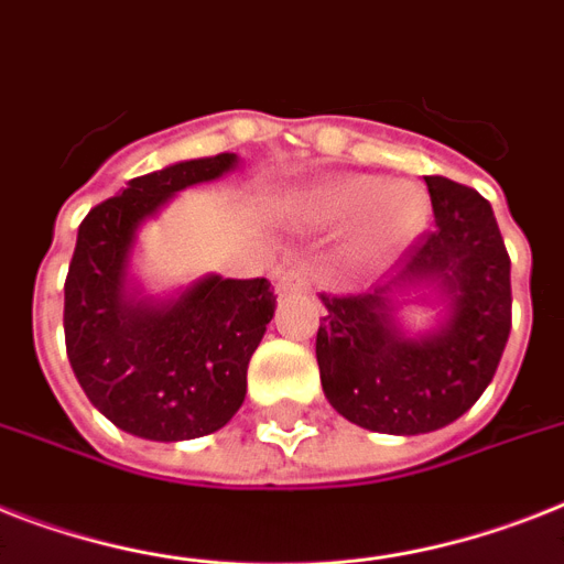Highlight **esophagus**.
Here are the masks:
<instances>
[{"instance_id": "obj_1", "label": "esophagus", "mask_w": 564, "mask_h": 564, "mask_svg": "<svg viewBox=\"0 0 564 564\" xmlns=\"http://www.w3.org/2000/svg\"><path fill=\"white\" fill-rule=\"evenodd\" d=\"M310 290V272L297 263H283L278 269V292H304Z\"/></svg>"}]
</instances>
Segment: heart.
<instances>
[{"instance_id":"heart-1","label":"heart","mask_w":564,"mask_h":564,"mask_svg":"<svg viewBox=\"0 0 564 564\" xmlns=\"http://www.w3.org/2000/svg\"><path fill=\"white\" fill-rule=\"evenodd\" d=\"M318 223H354V249L379 254L423 228L429 199L414 182H386L379 176H336L310 199Z\"/></svg>"}]
</instances>
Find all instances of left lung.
Returning a JSON list of instances; mask_svg holds the SVG:
<instances>
[{"instance_id":"obj_1","label":"left lung","mask_w":564,"mask_h":564,"mask_svg":"<svg viewBox=\"0 0 564 564\" xmlns=\"http://www.w3.org/2000/svg\"><path fill=\"white\" fill-rule=\"evenodd\" d=\"M425 185L434 226L397 272L370 292H322V388L338 414L370 432L425 434L455 423L487 391L510 338V254L492 208L446 176H425ZM423 276L442 281L453 313L441 334L411 343L392 327L387 292Z\"/></svg>"}]
</instances>
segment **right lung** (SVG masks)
I'll list each match as a JSON object with an SVG mask.
<instances>
[{
    "label": "right lung",
    "instance_id": "right-lung-1",
    "mask_svg": "<svg viewBox=\"0 0 564 564\" xmlns=\"http://www.w3.org/2000/svg\"><path fill=\"white\" fill-rule=\"evenodd\" d=\"M235 162V153H219L135 176L77 228L63 286L68 361L91 405L144 441H194L223 429L246 400L249 359L274 315L267 278L210 274L162 306L123 297L127 251L141 219Z\"/></svg>",
    "mask_w": 564,
    "mask_h": 564
}]
</instances>
